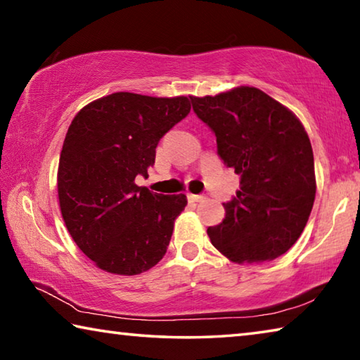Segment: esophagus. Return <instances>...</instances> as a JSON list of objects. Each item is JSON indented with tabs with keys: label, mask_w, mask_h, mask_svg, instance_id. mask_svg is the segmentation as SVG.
<instances>
[{
	"label": "esophagus",
	"mask_w": 360,
	"mask_h": 360,
	"mask_svg": "<svg viewBox=\"0 0 360 360\" xmlns=\"http://www.w3.org/2000/svg\"><path fill=\"white\" fill-rule=\"evenodd\" d=\"M187 198L188 202H203V200H206L205 195H195V193H187Z\"/></svg>",
	"instance_id": "obj_1"
}]
</instances>
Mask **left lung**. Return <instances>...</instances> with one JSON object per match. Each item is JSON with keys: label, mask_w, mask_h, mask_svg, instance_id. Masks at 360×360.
<instances>
[{"label": "left lung", "mask_w": 360, "mask_h": 360, "mask_svg": "<svg viewBox=\"0 0 360 360\" xmlns=\"http://www.w3.org/2000/svg\"><path fill=\"white\" fill-rule=\"evenodd\" d=\"M191 101L214 131L219 157L240 174L236 197L224 203L225 219L208 227L212 246L235 264H262L288 252L316 195L313 149L302 122L248 85Z\"/></svg>", "instance_id": "obj_1"}]
</instances>
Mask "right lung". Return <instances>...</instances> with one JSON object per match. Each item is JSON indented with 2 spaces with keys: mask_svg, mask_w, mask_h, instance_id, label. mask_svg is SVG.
Returning <instances> with one entry per match:
<instances>
[{
  "mask_svg": "<svg viewBox=\"0 0 360 360\" xmlns=\"http://www.w3.org/2000/svg\"><path fill=\"white\" fill-rule=\"evenodd\" d=\"M188 112L187 96L117 92L72 119L58 162L60 210L71 238L101 270L139 275L165 255L187 198L135 179L148 176L160 138Z\"/></svg>",
  "mask_w": 360,
  "mask_h": 360,
  "instance_id": "1",
  "label": "right lung"
}]
</instances>
